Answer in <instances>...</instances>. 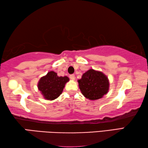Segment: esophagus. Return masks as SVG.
<instances>
[{
  "instance_id": "obj_1",
  "label": "esophagus",
  "mask_w": 148,
  "mask_h": 148,
  "mask_svg": "<svg viewBox=\"0 0 148 148\" xmlns=\"http://www.w3.org/2000/svg\"><path fill=\"white\" fill-rule=\"evenodd\" d=\"M70 78H71V79H72V80H74L75 79V76H74V74H71V75H70Z\"/></svg>"
}]
</instances>
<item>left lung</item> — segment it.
Instances as JSON below:
<instances>
[{
    "mask_svg": "<svg viewBox=\"0 0 148 148\" xmlns=\"http://www.w3.org/2000/svg\"><path fill=\"white\" fill-rule=\"evenodd\" d=\"M82 93L89 100H98L109 90V80L102 72L89 69L77 80Z\"/></svg>",
    "mask_w": 148,
    "mask_h": 148,
    "instance_id": "8db88e82",
    "label": "left lung"
}]
</instances>
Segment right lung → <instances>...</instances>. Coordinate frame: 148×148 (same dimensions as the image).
I'll return each mask as SVG.
<instances>
[{"instance_id":"right-lung-1","label":"right lung","mask_w":148,"mask_h":148,"mask_svg":"<svg viewBox=\"0 0 148 148\" xmlns=\"http://www.w3.org/2000/svg\"><path fill=\"white\" fill-rule=\"evenodd\" d=\"M69 81L67 76H58L56 72L50 71L40 79L38 88L45 99L52 101L59 97Z\"/></svg>"}]
</instances>
